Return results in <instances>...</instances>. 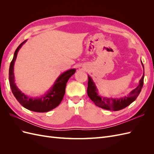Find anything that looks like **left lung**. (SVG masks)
<instances>
[{
    "label": "left lung",
    "instance_id": "left-lung-1",
    "mask_svg": "<svg viewBox=\"0 0 154 154\" xmlns=\"http://www.w3.org/2000/svg\"><path fill=\"white\" fill-rule=\"evenodd\" d=\"M142 63V62H141ZM143 66V63H142ZM144 67V66H143ZM144 72L139 81V85L134 89L130 94L122 98H108V97H100L97 93V89L95 84L93 82L92 78L88 76V87L87 94L90 99L94 102L95 105L103 109L117 111L125 109L129 105L131 104L133 101L136 100L137 97L140 93L142 87L143 86Z\"/></svg>",
    "mask_w": 154,
    "mask_h": 154
}]
</instances>
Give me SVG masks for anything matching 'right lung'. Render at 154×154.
<instances>
[{"label": "right lung", "mask_w": 154, "mask_h": 154, "mask_svg": "<svg viewBox=\"0 0 154 154\" xmlns=\"http://www.w3.org/2000/svg\"><path fill=\"white\" fill-rule=\"evenodd\" d=\"M26 40H24L18 45L15 51L13 58L10 63V70H9V80H10L11 91L17 101L24 108L31 111L36 112H46L56 108L61 103L65 92H66L67 82L69 79L75 73L76 70L74 69H70L61 74L57 80L55 82L54 86L45 96H43L41 98H30L22 93L17 87L15 83V80H14L15 78H14L13 72L14 62L17 58L18 51L22 47L23 44L26 42Z\"/></svg>", "instance_id": "obj_1"}]
</instances>
